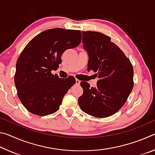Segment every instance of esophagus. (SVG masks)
<instances>
[{"mask_svg":"<svg viewBox=\"0 0 155 155\" xmlns=\"http://www.w3.org/2000/svg\"><path fill=\"white\" fill-rule=\"evenodd\" d=\"M80 83H81V81L80 80L76 79V84H77V85H79Z\"/></svg>","mask_w":155,"mask_h":155,"instance_id":"esophagus-1","label":"esophagus"}]
</instances>
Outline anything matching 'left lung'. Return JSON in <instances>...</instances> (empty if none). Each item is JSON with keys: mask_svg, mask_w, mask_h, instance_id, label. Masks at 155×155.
<instances>
[{"mask_svg": "<svg viewBox=\"0 0 155 155\" xmlns=\"http://www.w3.org/2000/svg\"><path fill=\"white\" fill-rule=\"evenodd\" d=\"M87 52V70L96 72V87L81 81L83 90L78 99L83 111L97 117L114 115L122 108L133 87V68L130 60L111 38L96 31H82Z\"/></svg>", "mask_w": 155, "mask_h": 155, "instance_id": "1", "label": "left lung"}]
</instances>
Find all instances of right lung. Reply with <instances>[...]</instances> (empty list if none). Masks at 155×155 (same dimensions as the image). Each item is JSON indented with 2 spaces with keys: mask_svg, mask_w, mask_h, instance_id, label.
Instances as JSON below:
<instances>
[{
  "mask_svg": "<svg viewBox=\"0 0 155 155\" xmlns=\"http://www.w3.org/2000/svg\"><path fill=\"white\" fill-rule=\"evenodd\" d=\"M81 40L80 31L55 28L38 34L26 46L18 59L14 82L18 98L28 111L43 116L59 109L76 81L72 76L59 78L51 70L58 68L65 50L77 46Z\"/></svg>",
  "mask_w": 155,
  "mask_h": 155,
  "instance_id": "right-lung-1",
  "label": "right lung"
}]
</instances>
